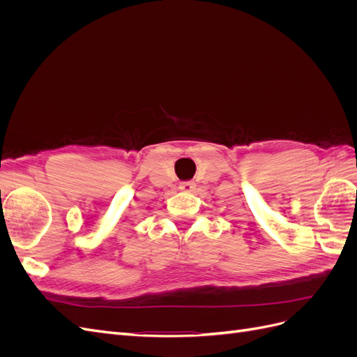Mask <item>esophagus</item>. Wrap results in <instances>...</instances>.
<instances>
[{
    "mask_svg": "<svg viewBox=\"0 0 357 357\" xmlns=\"http://www.w3.org/2000/svg\"><path fill=\"white\" fill-rule=\"evenodd\" d=\"M193 188H195V183H193V181H181L180 183V189L181 190H186V192H190Z\"/></svg>",
    "mask_w": 357,
    "mask_h": 357,
    "instance_id": "1",
    "label": "esophagus"
}]
</instances>
